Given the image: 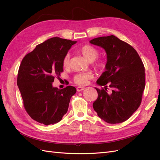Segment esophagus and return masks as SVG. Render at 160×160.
I'll list each match as a JSON object with an SVG mask.
<instances>
[{"label":"esophagus","instance_id":"34e87169","mask_svg":"<svg viewBox=\"0 0 160 160\" xmlns=\"http://www.w3.org/2000/svg\"><path fill=\"white\" fill-rule=\"evenodd\" d=\"M85 89V88H83V87H77V91H81Z\"/></svg>","mask_w":160,"mask_h":160}]
</instances>
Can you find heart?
I'll list each match as a JSON object with an SVG mask.
<instances>
[{
	"mask_svg": "<svg viewBox=\"0 0 160 160\" xmlns=\"http://www.w3.org/2000/svg\"><path fill=\"white\" fill-rule=\"evenodd\" d=\"M79 51L85 59L89 62L93 61V65L97 69L103 70L106 67V62L105 60L101 58H97L99 55V51L97 48L91 45H83L79 47ZM70 55L69 53L63 57L62 60V65L63 67H67L69 65ZM93 78V74L90 72H83L77 73L73 78L75 83L85 85L88 83L89 80Z\"/></svg>",
	"mask_w": 160,
	"mask_h": 160,
	"instance_id": "1",
	"label": "heart"
}]
</instances>
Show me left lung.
I'll list each match as a JSON object with an SVG mask.
<instances>
[{"label":"left lung","instance_id":"left-lung-1","mask_svg":"<svg viewBox=\"0 0 160 160\" xmlns=\"http://www.w3.org/2000/svg\"><path fill=\"white\" fill-rule=\"evenodd\" d=\"M90 42L103 48L108 57L106 71L97 81L105 89L95 88L98 97L93 109L108 123H122L142 103L146 85L143 62L132 46L114 35L95 38ZM107 84L112 89L109 93Z\"/></svg>","mask_w":160,"mask_h":160}]
</instances>
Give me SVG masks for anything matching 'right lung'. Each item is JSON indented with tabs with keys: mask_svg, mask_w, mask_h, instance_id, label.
<instances>
[{
	"mask_svg": "<svg viewBox=\"0 0 160 160\" xmlns=\"http://www.w3.org/2000/svg\"><path fill=\"white\" fill-rule=\"evenodd\" d=\"M77 41L52 37L36 46L22 59L17 85L27 113L45 125L59 122L67 112L75 88L59 89L52 83L63 71L62 60Z\"/></svg>",
	"mask_w": 160,
	"mask_h": 160,
	"instance_id": "1",
	"label": "right lung"
}]
</instances>
